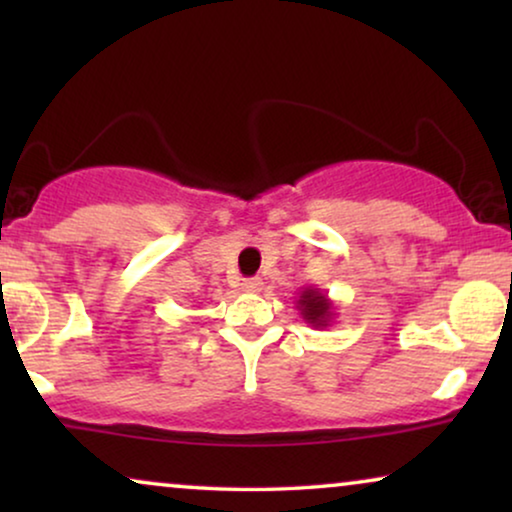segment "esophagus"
<instances>
[{"instance_id":"obj_1","label":"esophagus","mask_w":512,"mask_h":512,"mask_svg":"<svg viewBox=\"0 0 512 512\" xmlns=\"http://www.w3.org/2000/svg\"><path fill=\"white\" fill-rule=\"evenodd\" d=\"M240 286H242V291H247V293H256V291H261L263 282H261V279H244V282H242Z\"/></svg>"}]
</instances>
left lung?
Instances as JSON below:
<instances>
[{"instance_id":"8db88e82","label":"left lung","mask_w":512,"mask_h":512,"mask_svg":"<svg viewBox=\"0 0 512 512\" xmlns=\"http://www.w3.org/2000/svg\"><path fill=\"white\" fill-rule=\"evenodd\" d=\"M296 310L305 324H310L312 328H328L335 319L333 300L328 298V293L314 289V286H305L300 291V296L296 298Z\"/></svg>"}]
</instances>
